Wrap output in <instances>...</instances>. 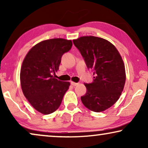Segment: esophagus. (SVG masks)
I'll list each match as a JSON object with an SVG mask.
<instances>
[{"label":"esophagus","instance_id":"esophagus-1","mask_svg":"<svg viewBox=\"0 0 148 148\" xmlns=\"http://www.w3.org/2000/svg\"><path fill=\"white\" fill-rule=\"evenodd\" d=\"M71 84L72 86H77V85L79 84L78 83H75V82H71Z\"/></svg>","mask_w":148,"mask_h":148}]
</instances>
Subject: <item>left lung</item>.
I'll return each instance as SVG.
<instances>
[{"label":"left lung","instance_id":"left-lung-1","mask_svg":"<svg viewBox=\"0 0 148 148\" xmlns=\"http://www.w3.org/2000/svg\"><path fill=\"white\" fill-rule=\"evenodd\" d=\"M73 41L94 75L92 84H84L87 92L81 97L83 104L94 112L106 110L116 102L124 89L123 58L116 47L104 38L82 36Z\"/></svg>","mask_w":148,"mask_h":148}]
</instances>
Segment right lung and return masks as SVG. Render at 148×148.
Wrapping results in <instances>:
<instances>
[{
    "instance_id": "obj_1",
    "label": "right lung",
    "mask_w": 148,
    "mask_h": 148,
    "mask_svg": "<svg viewBox=\"0 0 148 148\" xmlns=\"http://www.w3.org/2000/svg\"><path fill=\"white\" fill-rule=\"evenodd\" d=\"M72 45L71 40L63 38L44 40L34 46L23 60L20 71L22 92L34 108L42 114L55 112L69 90L70 82L58 80L54 74L62 54Z\"/></svg>"
}]
</instances>
